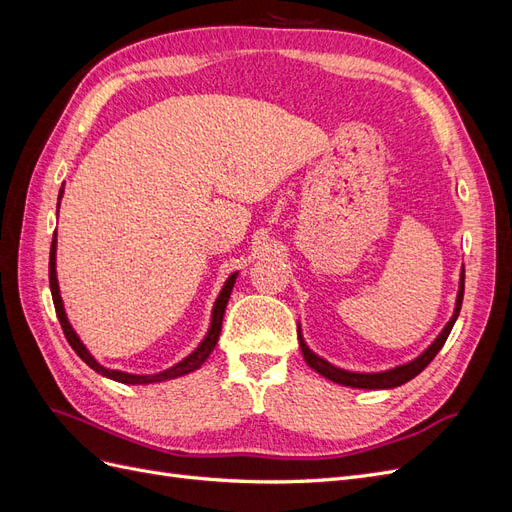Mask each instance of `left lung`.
Instances as JSON below:
<instances>
[{
  "mask_svg": "<svg viewBox=\"0 0 512 512\" xmlns=\"http://www.w3.org/2000/svg\"><path fill=\"white\" fill-rule=\"evenodd\" d=\"M463 282H466V271H461L457 303H455V312H453L451 320H448V324L442 329V333L436 339H433V344L423 354H418L414 361H410L406 365H397L393 369L378 371V374H359V371H348V369H342V367H335L329 361H324L322 356L314 354L312 350L307 348L305 339L301 335V329H299V346H301V352H303V359H305V363L309 367H312L314 371H318L320 376H324V378L331 380V382L342 384V386H352V389H371V391H376V389H395V386L406 384L408 380H412V378H416L418 374H421V371L433 361V356H436L442 350L446 337H448V333H451L453 324H455V320H457V316L461 312Z\"/></svg>",
  "mask_w": 512,
  "mask_h": 512,
  "instance_id": "left-lung-1",
  "label": "left lung"
}]
</instances>
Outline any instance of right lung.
<instances>
[{"label": "right lung", "mask_w": 512, "mask_h": 512, "mask_svg": "<svg viewBox=\"0 0 512 512\" xmlns=\"http://www.w3.org/2000/svg\"><path fill=\"white\" fill-rule=\"evenodd\" d=\"M61 196H64V188L59 190V200ZM55 252H57V230L53 235V245H51V258H49V284H51V294H53V303H55V312H57V318L61 322V329H64V335L68 339V344L72 346V350L81 356V359L94 369L98 371L100 376L104 378H111L115 382H121V384H151V382H164V380H173V378H179V376H185L190 374V371L198 369L200 365H203L209 354L213 352L215 344H218L220 339V331H222V320H224V312H226V303L230 299V292H232V286H235V280L239 273H232L222 292L218 294V299H215V305H213V312H211V327L205 335L203 342L198 344V348L185 356L183 361L175 363L173 367H168L164 371H160V374H149V376H138V374H126V371H119V369H106L102 367L94 356H91V352L85 348V344L81 342V337L76 335V331L72 329V324L66 316V309H64V301H61V294H59V284H57V271H55Z\"/></svg>", "instance_id": "right-lung-1"}]
</instances>
